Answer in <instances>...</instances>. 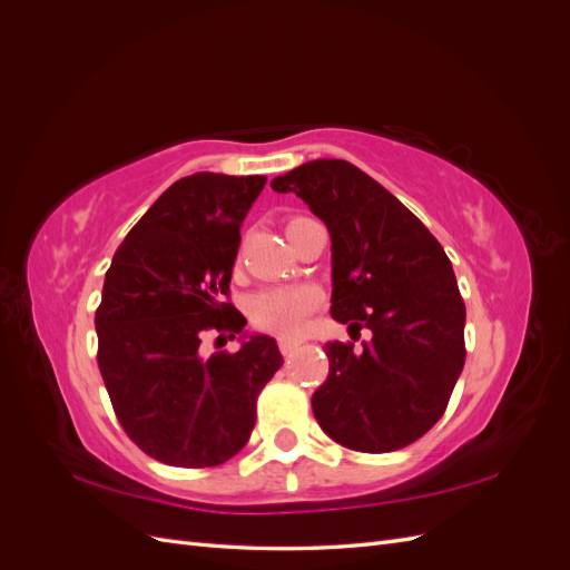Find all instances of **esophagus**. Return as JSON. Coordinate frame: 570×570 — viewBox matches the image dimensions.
<instances>
[{"mask_svg": "<svg viewBox=\"0 0 570 570\" xmlns=\"http://www.w3.org/2000/svg\"><path fill=\"white\" fill-rule=\"evenodd\" d=\"M278 347H281V354L287 358V356H292L295 354V350L299 347V342H295V340H278Z\"/></svg>", "mask_w": 570, "mask_h": 570, "instance_id": "obj_1", "label": "esophagus"}]
</instances>
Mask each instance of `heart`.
<instances>
[{
	"label": "heart",
	"mask_w": 570,
	"mask_h": 570,
	"mask_svg": "<svg viewBox=\"0 0 570 570\" xmlns=\"http://www.w3.org/2000/svg\"><path fill=\"white\" fill-rule=\"evenodd\" d=\"M316 304L318 292L314 287H268L249 299V318L258 331L295 337L304 331Z\"/></svg>",
	"instance_id": "b5f03b06"
}]
</instances>
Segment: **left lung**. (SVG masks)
<instances>
[{"mask_svg":"<svg viewBox=\"0 0 570 570\" xmlns=\"http://www.w3.org/2000/svg\"><path fill=\"white\" fill-rule=\"evenodd\" d=\"M331 233L335 321L368 327L364 350L327 342L312 406L327 438L356 452L402 450L433 428L459 381L465 306L442 245L364 170L316 159L271 180Z\"/></svg>","mask_w":570,"mask_h":570,"instance_id":"left-lung-1","label":"left lung"}]
</instances>
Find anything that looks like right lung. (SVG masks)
Segmentation results:
<instances>
[{
	"label": "right lung",
	"mask_w": 570,
	"mask_h": 570,
	"mask_svg": "<svg viewBox=\"0 0 570 570\" xmlns=\"http://www.w3.org/2000/svg\"><path fill=\"white\" fill-rule=\"evenodd\" d=\"M264 176L195 174L149 206L116 249L95 314L99 373L128 438L151 459L206 469L235 456L256 396L283 366L268 335L244 333L235 355L204 360V330L245 331L229 314L239 226Z\"/></svg>",
	"instance_id": "add662e5"
}]
</instances>
